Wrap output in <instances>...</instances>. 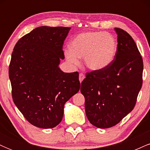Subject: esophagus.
Masks as SVG:
<instances>
[{"label": "esophagus", "instance_id": "esophagus-1", "mask_svg": "<svg viewBox=\"0 0 150 150\" xmlns=\"http://www.w3.org/2000/svg\"><path fill=\"white\" fill-rule=\"evenodd\" d=\"M85 75H84L83 73H80V75H79V80H80V82H82V80L85 79Z\"/></svg>", "mask_w": 150, "mask_h": 150}]
</instances>
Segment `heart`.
<instances>
[{
	"instance_id": "obj_1",
	"label": "heart",
	"mask_w": 150,
	"mask_h": 150,
	"mask_svg": "<svg viewBox=\"0 0 150 150\" xmlns=\"http://www.w3.org/2000/svg\"><path fill=\"white\" fill-rule=\"evenodd\" d=\"M116 50L117 42L111 34L87 32L75 37L70 44V49L65 51V55L67 60L73 65H78V58H85L87 68L99 70L113 61Z\"/></svg>"
}]
</instances>
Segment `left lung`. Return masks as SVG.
Returning <instances> with one entry per match:
<instances>
[{"label":"left lung","mask_w":150,"mask_h":150,"mask_svg":"<svg viewBox=\"0 0 150 150\" xmlns=\"http://www.w3.org/2000/svg\"><path fill=\"white\" fill-rule=\"evenodd\" d=\"M118 45L108 66L86 73L80 92L89 121L99 128L114 126L135 107L142 85L143 61L128 32L115 28Z\"/></svg>","instance_id":"1"}]
</instances>
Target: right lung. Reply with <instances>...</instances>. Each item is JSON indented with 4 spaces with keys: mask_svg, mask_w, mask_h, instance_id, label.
Returning a JSON list of instances; mask_svg holds the SVG:
<instances>
[{
    "mask_svg": "<svg viewBox=\"0 0 150 150\" xmlns=\"http://www.w3.org/2000/svg\"><path fill=\"white\" fill-rule=\"evenodd\" d=\"M70 30L37 27L20 38L12 53L9 78L13 101L26 120L38 128L59 124L65 102L80 90L78 72L63 73L58 68Z\"/></svg>",
    "mask_w": 150,
    "mask_h": 150,
    "instance_id": "1",
    "label": "right lung"
}]
</instances>
